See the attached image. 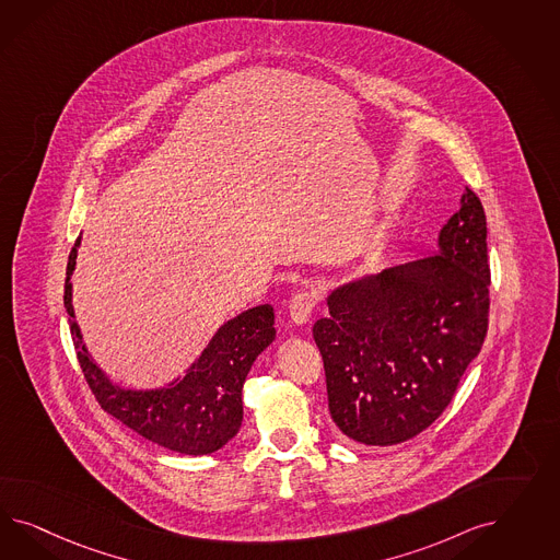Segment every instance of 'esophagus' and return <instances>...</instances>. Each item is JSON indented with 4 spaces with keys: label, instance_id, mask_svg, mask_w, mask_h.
<instances>
[{
    "label": "esophagus",
    "instance_id": "obj_1",
    "mask_svg": "<svg viewBox=\"0 0 560 560\" xmlns=\"http://www.w3.org/2000/svg\"><path fill=\"white\" fill-rule=\"evenodd\" d=\"M316 305H318L316 291L307 288L300 289V291H295V295L289 302V316L295 324L307 323Z\"/></svg>",
    "mask_w": 560,
    "mask_h": 560
}]
</instances>
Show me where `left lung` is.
<instances>
[{"instance_id":"left-lung-1","label":"left lung","mask_w":560,"mask_h":560,"mask_svg":"<svg viewBox=\"0 0 560 560\" xmlns=\"http://www.w3.org/2000/svg\"><path fill=\"white\" fill-rule=\"evenodd\" d=\"M487 215L466 187L440 253L340 288L314 324L330 417L342 435L394 445L452 402L489 328Z\"/></svg>"}]
</instances>
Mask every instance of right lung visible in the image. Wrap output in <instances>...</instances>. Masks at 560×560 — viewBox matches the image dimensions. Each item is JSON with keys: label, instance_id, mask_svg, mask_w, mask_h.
Masks as SVG:
<instances>
[{"label": "right lung", "instance_id": "add662e5", "mask_svg": "<svg viewBox=\"0 0 560 560\" xmlns=\"http://www.w3.org/2000/svg\"><path fill=\"white\" fill-rule=\"evenodd\" d=\"M78 246L80 237L69 255L63 304L80 368L98 405L141 438L172 452L187 456L218 452L236 435L242 424L244 380L256 357L275 339L272 305H258L223 324L178 384L164 390H120L88 357L80 328L73 320L69 275L75 267Z\"/></svg>", "mask_w": 560, "mask_h": 560}]
</instances>
